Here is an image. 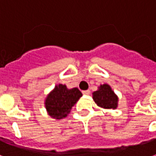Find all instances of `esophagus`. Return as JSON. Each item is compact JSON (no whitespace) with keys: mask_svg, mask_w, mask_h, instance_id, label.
I'll return each instance as SVG.
<instances>
[{"mask_svg":"<svg viewBox=\"0 0 156 156\" xmlns=\"http://www.w3.org/2000/svg\"><path fill=\"white\" fill-rule=\"evenodd\" d=\"M83 94L84 95H89L90 94V91L89 90H84V91H83Z\"/></svg>","mask_w":156,"mask_h":156,"instance_id":"esophagus-1","label":"esophagus"}]
</instances>
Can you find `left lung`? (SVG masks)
<instances>
[{
    "instance_id": "8db88e82",
    "label": "left lung",
    "mask_w": 156,
    "mask_h": 156,
    "mask_svg": "<svg viewBox=\"0 0 156 156\" xmlns=\"http://www.w3.org/2000/svg\"><path fill=\"white\" fill-rule=\"evenodd\" d=\"M93 98L95 104L101 108L107 109H115L118 107L119 98L107 83L101 84L97 91L93 93Z\"/></svg>"
}]
</instances>
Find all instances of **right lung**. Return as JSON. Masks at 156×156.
<instances>
[{"mask_svg": "<svg viewBox=\"0 0 156 156\" xmlns=\"http://www.w3.org/2000/svg\"><path fill=\"white\" fill-rule=\"evenodd\" d=\"M83 94L78 88L69 89L65 84L56 85L45 98L47 112L55 119L67 117L73 106L78 101Z\"/></svg>", "mask_w": 156, "mask_h": 156, "instance_id": "add662e5", "label": "right lung"}]
</instances>
